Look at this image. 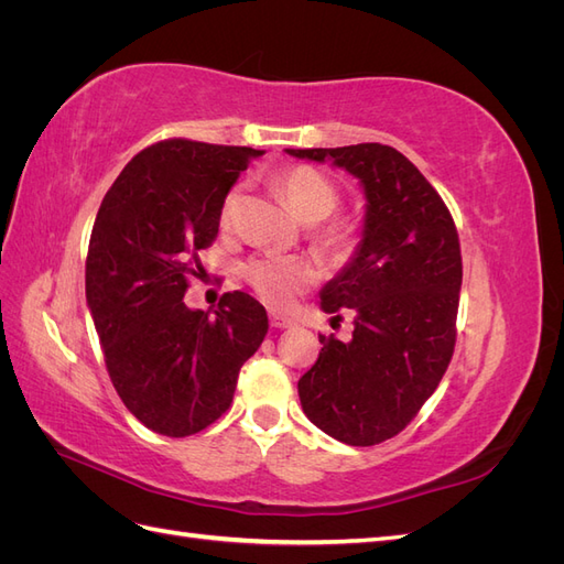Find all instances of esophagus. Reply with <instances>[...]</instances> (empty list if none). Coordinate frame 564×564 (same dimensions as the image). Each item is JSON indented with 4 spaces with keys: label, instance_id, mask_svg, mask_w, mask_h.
Returning <instances> with one entry per match:
<instances>
[{
    "label": "esophagus",
    "instance_id": "34e87169",
    "mask_svg": "<svg viewBox=\"0 0 564 564\" xmlns=\"http://www.w3.org/2000/svg\"><path fill=\"white\" fill-rule=\"evenodd\" d=\"M294 319H289V317H284V315H278V313H270V327H275V329H289V327H294Z\"/></svg>",
    "mask_w": 564,
    "mask_h": 564
}]
</instances>
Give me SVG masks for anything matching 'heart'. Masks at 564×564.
I'll return each mask as SVG.
<instances>
[{
	"label": "heart",
	"instance_id": "obj_1",
	"mask_svg": "<svg viewBox=\"0 0 564 564\" xmlns=\"http://www.w3.org/2000/svg\"><path fill=\"white\" fill-rule=\"evenodd\" d=\"M272 185H275V191L284 197V202L303 224H319V220L329 218L340 204L338 185L319 169L308 164L282 169L272 178ZM240 202L242 187L235 185L226 193L224 202H220V226L230 228L235 224ZM313 237L324 249L340 253L350 247L352 230L344 220H332V224L313 228ZM242 272L259 299L278 311L289 308L303 289H308L317 280V265L311 259H305V256L263 253L247 261Z\"/></svg>",
	"mask_w": 564,
	"mask_h": 564
}]
</instances>
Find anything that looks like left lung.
<instances>
[{"mask_svg": "<svg viewBox=\"0 0 564 564\" xmlns=\"http://www.w3.org/2000/svg\"><path fill=\"white\" fill-rule=\"evenodd\" d=\"M360 178L362 242L322 289V311L352 315V336L319 334L317 362L299 381L305 416L352 447L406 429L445 377L456 344L460 245L435 187L402 152L381 143L286 150Z\"/></svg>", "mask_w": 564, "mask_h": 564, "instance_id": "left-lung-1", "label": "left lung"}]
</instances>
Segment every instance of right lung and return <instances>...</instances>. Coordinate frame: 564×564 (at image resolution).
<instances>
[{"label":"right lung","mask_w":564,"mask_h":564,"mask_svg":"<svg viewBox=\"0 0 564 564\" xmlns=\"http://www.w3.org/2000/svg\"><path fill=\"white\" fill-rule=\"evenodd\" d=\"M261 150L169 139L141 150L106 193L89 240L87 303L110 381L145 429L187 437L228 412L237 373L268 334L263 305L183 296L218 235L220 202Z\"/></svg>","instance_id":"obj_1"}]
</instances>
